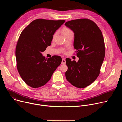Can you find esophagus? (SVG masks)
<instances>
[{
  "label": "esophagus",
  "mask_w": 122,
  "mask_h": 122,
  "mask_svg": "<svg viewBox=\"0 0 122 122\" xmlns=\"http://www.w3.org/2000/svg\"><path fill=\"white\" fill-rule=\"evenodd\" d=\"M66 63V60L64 58H63L62 60V64H65Z\"/></svg>",
  "instance_id": "obj_1"
}]
</instances>
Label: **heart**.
<instances>
[{"label": "heart", "instance_id": "heart-1", "mask_svg": "<svg viewBox=\"0 0 122 122\" xmlns=\"http://www.w3.org/2000/svg\"><path fill=\"white\" fill-rule=\"evenodd\" d=\"M62 31H63V33L64 35V36H66V35H67L68 34H70L73 33L72 30L71 29H70L69 28H67V27L63 28V29L62 30ZM56 33L54 34V35L53 36V39L55 38V37L56 36Z\"/></svg>", "mask_w": 122, "mask_h": 122}]
</instances>
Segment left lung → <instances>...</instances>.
Wrapping results in <instances>:
<instances>
[{
  "label": "left lung",
  "mask_w": 122,
  "mask_h": 122,
  "mask_svg": "<svg viewBox=\"0 0 122 122\" xmlns=\"http://www.w3.org/2000/svg\"><path fill=\"white\" fill-rule=\"evenodd\" d=\"M74 33V46L79 61L66 58V78L73 86L85 88L97 79L105 57L104 38L98 27L88 19L66 22Z\"/></svg>",
  "instance_id": "8db88e82"
}]
</instances>
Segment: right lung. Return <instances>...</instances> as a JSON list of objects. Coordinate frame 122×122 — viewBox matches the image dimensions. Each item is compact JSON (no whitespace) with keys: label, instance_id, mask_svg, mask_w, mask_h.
Returning <instances> with one entry per match:
<instances>
[{"label":"right lung","instance_id":"right-lung-1","mask_svg":"<svg viewBox=\"0 0 122 122\" xmlns=\"http://www.w3.org/2000/svg\"><path fill=\"white\" fill-rule=\"evenodd\" d=\"M65 22L36 19L21 33L16 48L17 67L30 86L38 88L46 85L61 63L60 56L54 55L47 59L42 52L50 46L53 35Z\"/></svg>","mask_w":122,"mask_h":122}]
</instances>
